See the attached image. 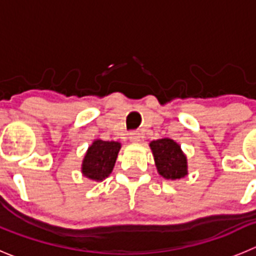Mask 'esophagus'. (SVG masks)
Segmentation results:
<instances>
[{"label": "esophagus", "mask_w": 256, "mask_h": 256, "mask_svg": "<svg viewBox=\"0 0 256 256\" xmlns=\"http://www.w3.org/2000/svg\"><path fill=\"white\" fill-rule=\"evenodd\" d=\"M142 134L140 132V131H131V132L128 134V139L132 142H142Z\"/></svg>", "instance_id": "obj_1"}]
</instances>
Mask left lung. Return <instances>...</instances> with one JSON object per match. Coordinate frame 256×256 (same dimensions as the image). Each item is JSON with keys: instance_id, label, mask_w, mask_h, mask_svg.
<instances>
[{"instance_id": "8db88e82", "label": "left lung", "mask_w": 256, "mask_h": 256, "mask_svg": "<svg viewBox=\"0 0 256 256\" xmlns=\"http://www.w3.org/2000/svg\"><path fill=\"white\" fill-rule=\"evenodd\" d=\"M150 149L154 155L158 173L163 178L176 180L187 176V156L180 149V145L174 140L168 138L154 140L150 142Z\"/></svg>"}]
</instances>
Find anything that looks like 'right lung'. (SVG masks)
<instances>
[{
	"label": "right lung",
	"instance_id": "obj_1",
	"mask_svg": "<svg viewBox=\"0 0 256 256\" xmlns=\"http://www.w3.org/2000/svg\"><path fill=\"white\" fill-rule=\"evenodd\" d=\"M120 149V142L96 139L88 148L82 162L83 176L96 182L106 179L114 169Z\"/></svg>",
	"mask_w": 256,
	"mask_h": 256
}]
</instances>
